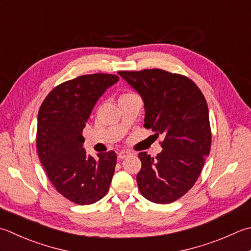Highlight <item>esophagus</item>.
Segmentation results:
<instances>
[{
    "instance_id": "1",
    "label": "esophagus",
    "mask_w": 251,
    "mask_h": 251,
    "mask_svg": "<svg viewBox=\"0 0 251 251\" xmlns=\"http://www.w3.org/2000/svg\"><path fill=\"white\" fill-rule=\"evenodd\" d=\"M130 155V152L129 151H121L119 154H117V158H119L120 160H123L127 158V156Z\"/></svg>"
}]
</instances>
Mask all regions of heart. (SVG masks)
<instances>
[{
    "mask_svg": "<svg viewBox=\"0 0 251 251\" xmlns=\"http://www.w3.org/2000/svg\"><path fill=\"white\" fill-rule=\"evenodd\" d=\"M127 96H131V95H130V93H128V95H124V96H122V97H127ZM122 97H121V98H122Z\"/></svg>",
    "mask_w": 251,
    "mask_h": 251,
    "instance_id": "obj_1",
    "label": "heart"
}]
</instances>
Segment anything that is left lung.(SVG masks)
Listing matches in <instances>:
<instances>
[{"mask_svg":"<svg viewBox=\"0 0 251 251\" xmlns=\"http://www.w3.org/2000/svg\"><path fill=\"white\" fill-rule=\"evenodd\" d=\"M119 75L145 103L144 126L164 138L155 158L138 154V188L152 202H173L193 187L210 153L207 101L194 81L177 74L155 68Z\"/></svg>","mask_w":251,"mask_h":251,"instance_id":"obj_1","label":"left lung"}]
</instances>
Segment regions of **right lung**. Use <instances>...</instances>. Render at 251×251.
<instances>
[{
    "label": "right lung",
    "instance_id": "add662e5",
    "mask_svg": "<svg viewBox=\"0 0 251 251\" xmlns=\"http://www.w3.org/2000/svg\"><path fill=\"white\" fill-rule=\"evenodd\" d=\"M119 80L116 75L93 74L65 81L49 93L38 113L39 159L58 193L79 205L104 197L114 174L115 152L92 158L81 132L98 100Z\"/></svg>",
    "mask_w": 251,
    "mask_h": 251
}]
</instances>
